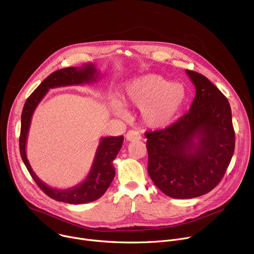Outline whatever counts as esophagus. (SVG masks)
<instances>
[{
	"label": "esophagus",
	"instance_id": "esophagus-1",
	"mask_svg": "<svg viewBox=\"0 0 254 254\" xmlns=\"http://www.w3.org/2000/svg\"><path fill=\"white\" fill-rule=\"evenodd\" d=\"M126 139L127 141L129 142H133V141H140L142 139V136L140 134L139 131H135V130H128L126 134Z\"/></svg>",
	"mask_w": 254,
	"mask_h": 254
}]
</instances>
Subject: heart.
<instances>
[{"label":"heart","mask_w":254,"mask_h":254,"mask_svg":"<svg viewBox=\"0 0 254 254\" xmlns=\"http://www.w3.org/2000/svg\"><path fill=\"white\" fill-rule=\"evenodd\" d=\"M187 99V90L180 83H170L158 74H146L129 81L123 102H115L114 111L127 117L124 104L142 110L144 124L151 128H164L178 117Z\"/></svg>","instance_id":"b5f03b06"}]
</instances>
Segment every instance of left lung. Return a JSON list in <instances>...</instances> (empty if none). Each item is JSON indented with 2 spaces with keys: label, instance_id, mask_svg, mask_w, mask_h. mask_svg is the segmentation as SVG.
<instances>
[{
  "label": "left lung",
  "instance_id": "8db88e82",
  "mask_svg": "<svg viewBox=\"0 0 254 254\" xmlns=\"http://www.w3.org/2000/svg\"><path fill=\"white\" fill-rule=\"evenodd\" d=\"M186 72L195 87L190 111L165 129L145 133L148 173L173 198L210 192L222 180L235 149L228 99L206 77Z\"/></svg>",
  "mask_w": 254,
  "mask_h": 254
}]
</instances>
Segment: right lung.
<instances>
[{"mask_svg":"<svg viewBox=\"0 0 254 254\" xmlns=\"http://www.w3.org/2000/svg\"><path fill=\"white\" fill-rule=\"evenodd\" d=\"M98 78L99 72L97 71L94 64L92 63L85 64L78 67L68 66L61 68V70L54 72L41 82V84L27 98L24 107H23L21 115V132L19 139L21 158L40 190L45 194L58 201L78 204L91 202L101 197L114 178L115 170L113 167V160L117 158L123 146L124 136L120 135L101 137L93 164H92L91 169L83 182L79 183L78 186L74 188L66 190L53 189L37 177L26 157V142L32 115L37 105L43 99V97L47 95L50 89L94 83Z\"/></svg>","mask_w":254,"mask_h":254,"instance_id":"1","label":"right lung"}]
</instances>
